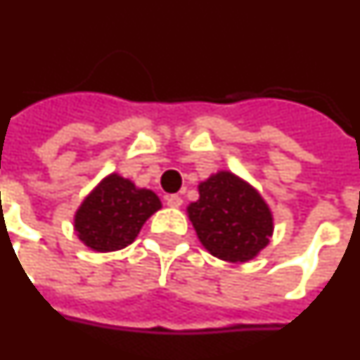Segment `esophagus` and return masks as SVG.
Returning <instances> with one entry per match:
<instances>
[{"label": "esophagus", "mask_w": 360, "mask_h": 360, "mask_svg": "<svg viewBox=\"0 0 360 360\" xmlns=\"http://www.w3.org/2000/svg\"><path fill=\"white\" fill-rule=\"evenodd\" d=\"M166 205H168L170 208H179L181 205H183V199H181V195L172 194V195H168V198H166Z\"/></svg>", "instance_id": "1"}]
</instances>
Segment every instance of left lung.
Instances as JSON below:
<instances>
[{"label": "left lung", "mask_w": 360, "mask_h": 360, "mask_svg": "<svg viewBox=\"0 0 360 360\" xmlns=\"http://www.w3.org/2000/svg\"><path fill=\"white\" fill-rule=\"evenodd\" d=\"M199 199L186 207L201 245L216 258L245 264L269 245L274 232L271 207L255 186L229 170L198 185Z\"/></svg>", "instance_id": "obj_1"}]
</instances>
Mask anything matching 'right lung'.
<instances>
[{
  "label": "right lung",
  "instance_id": "obj_1",
  "mask_svg": "<svg viewBox=\"0 0 360 360\" xmlns=\"http://www.w3.org/2000/svg\"><path fill=\"white\" fill-rule=\"evenodd\" d=\"M153 190L111 172L84 198L72 217L78 240L95 252H113L134 243L146 219L161 208Z\"/></svg>",
  "mask_w": 360,
  "mask_h": 360
}]
</instances>
